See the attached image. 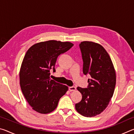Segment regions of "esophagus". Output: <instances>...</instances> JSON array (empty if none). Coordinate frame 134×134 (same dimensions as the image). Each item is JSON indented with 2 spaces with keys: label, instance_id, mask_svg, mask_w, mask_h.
Wrapping results in <instances>:
<instances>
[{
  "label": "esophagus",
  "instance_id": "obj_1",
  "mask_svg": "<svg viewBox=\"0 0 134 134\" xmlns=\"http://www.w3.org/2000/svg\"><path fill=\"white\" fill-rule=\"evenodd\" d=\"M69 89L70 92H72V91H75L76 90V88L74 87V86H71V87H69Z\"/></svg>",
  "mask_w": 134,
  "mask_h": 134
}]
</instances>
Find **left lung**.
Returning <instances> with one entry per match:
<instances>
[{
	"label": "left lung",
	"instance_id": "1",
	"mask_svg": "<svg viewBox=\"0 0 134 134\" xmlns=\"http://www.w3.org/2000/svg\"><path fill=\"white\" fill-rule=\"evenodd\" d=\"M83 61V72L90 76L87 88L77 89L82 99L76 110L84 116H96L105 109L114 93L116 72L105 49L97 43L83 41L79 44Z\"/></svg>",
	"mask_w": 134,
	"mask_h": 134
}]
</instances>
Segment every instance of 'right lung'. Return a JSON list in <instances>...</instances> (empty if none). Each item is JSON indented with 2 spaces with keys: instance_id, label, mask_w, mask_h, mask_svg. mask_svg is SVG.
Returning a JSON list of instances; mask_svg holds the SVG:
<instances>
[{
  "instance_id": "obj_1",
  "label": "right lung",
  "mask_w": 134,
  "mask_h": 134,
  "mask_svg": "<svg viewBox=\"0 0 134 134\" xmlns=\"http://www.w3.org/2000/svg\"><path fill=\"white\" fill-rule=\"evenodd\" d=\"M72 46L70 42L49 40L33 45L27 51L20 69V86L25 98L36 112H53L68 90L67 86L52 80L49 76L51 69L55 72L58 55Z\"/></svg>"
}]
</instances>
